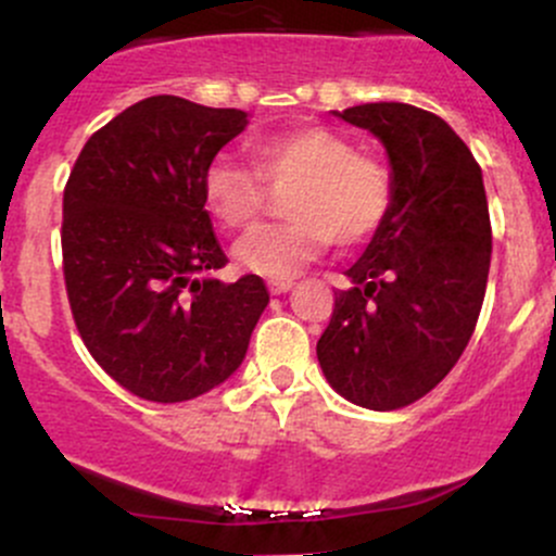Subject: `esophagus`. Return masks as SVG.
Segmentation results:
<instances>
[{
    "mask_svg": "<svg viewBox=\"0 0 556 556\" xmlns=\"http://www.w3.org/2000/svg\"><path fill=\"white\" fill-rule=\"evenodd\" d=\"M293 288V279H268V293L282 295Z\"/></svg>",
    "mask_w": 556,
    "mask_h": 556,
    "instance_id": "obj_1",
    "label": "esophagus"
}]
</instances>
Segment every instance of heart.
I'll return each mask as SVG.
<instances>
[{"label":"heart","mask_w":556,"mask_h":556,"mask_svg":"<svg viewBox=\"0 0 556 556\" xmlns=\"http://www.w3.org/2000/svg\"><path fill=\"white\" fill-rule=\"evenodd\" d=\"M253 165L215 156L202 197L224 229L244 231L258 220L268 186L285 191L288 220L261 226L237 244V261L268 279H290L327 244L356 248L376 237L394 207V178L381 160L327 127H295L253 143Z\"/></svg>","instance_id":"1"}]
</instances>
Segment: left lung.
I'll list each match as a JSON object with an SVG mask.
<instances>
[{"label": "left lung", "mask_w": 556, "mask_h": 556, "mask_svg": "<svg viewBox=\"0 0 556 556\" xmlns=\"http://www.w3.org/2000/svg\"><path fill=\"white\" fill-rule=\"evenodd\" d=\"M383 140L394 207L338 290L317 359L332 389L400 410L453 370L475 332L490 271L488 197L475 154L445 119L407 103L336 111Z\"/></svg>", "instance_id": "obj_1"}]
</instances>
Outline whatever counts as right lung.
Wrapping results in <instances>:
<instances>
[{
	"instance_id": "obj_1",
	"label": "right lung",
	"mask_w": 556,
	"mask_h": 556,
	"mask_svg": "<svg viewBox=\"0 0 556 556\" xmlns=\"http://www.w3.org/2000/svg\"><path fill=\"white\" fill-rule=\"evenodd\" d=\"M248 125L239 109L151 96L92 132L63 189V279L92 359L149 402H186L242 365L268 303L261 277L224 285L204 210L210 162Z\"/></svg>"
}]
</instances>
